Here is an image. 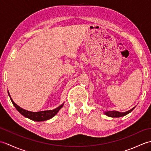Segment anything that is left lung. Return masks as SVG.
Returning <instances> with one entry per match:
<instances>
[{
	"mask_svg": "<svg viewBox=\"0 0 151 151\" xmlns=\"http://www.w3.org/2000/svg\"><path fill=\"white\" fill-rule=\"evenodd\" d=\"M134 108L131 109V110L127 111H125V112H119V111H105L104 112V114L106 115L108 117H123L124 116V115H126L127 114H129V113H130L131 111H132Z\"/></svg>",
	"mask_w": 151,
	"mask_h": 151,
	"instance_id": "left-lung-1",
	"label": "left lung"
}]
</instances>
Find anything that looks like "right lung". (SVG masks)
<instances>
[{"label": "right lung", "instance_id": "add662e5", "mask_svg": "<svg viewBox=\"0 0 151 151\" xmlns=\"http://www.w3.org/2000/svg\"><path fill=\"white\" fill-rule=\"evenodd\" d=\"M8 93L9 97H10V99L13 104H14V106L15 107V108L17 109V110L19 112V113L22 114L25 117H27L28 119H30L35 121H44L52 118L54 115H56V114L59 111L60 109L63 107V104H64L63 103L62 104L59 106L58 107L52 110H46V111L32 112V111L24 110V109H22V108L19 107V106L17 104H16L14 102V101L12 100V99L10 97V95L9 93V91H8Z\"/></svg>", "mask_w": 151, "mask_h": 151}]
</instances>
